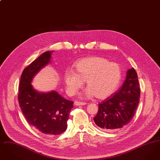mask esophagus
<instances>
[{
    "instance_id": "34e87169",
    "label": "esophagus",
    "mask_w": 160,
    "mask_h": 160,
    "mask_svg": "<svg viewBox=\"0 0 160 160\" xmlns=\"http://www.w3.org/2000/svg\"><path fill=\"white\" fill-rule=\"evenodd\" d=\"M74 104L75 106H84L85 104H86V102H80V101H75L74 102Z\"/></svg>"
}]
</instances>
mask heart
Instances as JSON below:
<instances>
[{"label":"heart","mask_w":160,"mask_h":160,"mask_svg":"<svg viewBox=\"0 0 160 160\" xmlns=\"http://www.w3.org/2000/svg\"><path fill=\"white\" fill-rule=\"evenodd\" d=\"M122 77L120 67L106 59L93 56L77 61L74 71L68 70L64 75V82L69 93H76L86 81L88 87L84 93L86 97L96 96L103 99L118 88Z\"/></svg>","instance_id":"b5f03b06"}]
</instances>
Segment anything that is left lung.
Segmentation results:
<instances>
[{
  "mask_svg": "<svg viewBox=\"0 0 160 160\" xmlns=\"http://www.w3.org/2000/svg\"><path fill=\"white\" fill-rule=\"evenodd\" d=\"M140 95L137 72L131 68L127 70L122 86L114 95L98 104V112L93 118L94 122L99 128L108 131L122 128L133 118Z\"/></svg>",
  "mask_w": 160,
  "mask_h": 160,
  "instance_id": "8db88e82",
  "label": "left lung"
}]
</instances>
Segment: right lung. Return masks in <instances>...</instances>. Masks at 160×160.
Segmentation results:
<instances>
[{"label": "right lung", "instance_id": "add662e5", "mask_svg": "<svg viewBox=\"0 0 160 160\" xmlns=\"http://www.w3.org/2000/svg\"><path fill=\"white\" fill-rule=\"evenodd\" d=\"M54 51H48L24 69L18 95L19 105L26 121L39 133L59 135L67 128L73 102L63 98L55 91L41 92L32 84L33 78L52 61Z\"/></svg>", "mask_w": 160, "mask_h": 160}]
</instances>
